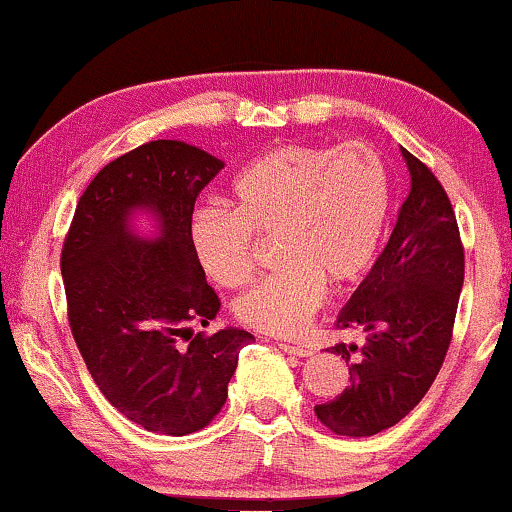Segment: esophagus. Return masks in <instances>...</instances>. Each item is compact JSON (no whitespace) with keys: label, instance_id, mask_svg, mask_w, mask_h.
Wrapping results in <instances>:
<instances>
[{"label":"esophagus","instance_id":"esophagus-1","mask_svg":"<svg viewBox=\"0 0 512 512\" xmlns=\"http://www.w3.org/2000/svg\"><path fill=\"white\" fill-rule=\"evenodd\" d=\"M282 351L289 353V356H301V358H308L313 353V349H308V346H301V344H292V342H277Z\"/></svg>","mask_w":512,"mask_h":512}]
</instances>
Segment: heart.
Wrapping results in <instances>:
<instances>
[{"label": "heart", "instance_id": "b5f03b06", "mask_svg": "<svg viewBox=\"0 0 512 512\" xmlns=\"http://www.w3.org/2000/svg\"><path fill=\"white\" fill-rule=\"evenodd\" d=\"M394 206L384 156L368 142L285 144L237 173L230 211L201 208L189 246L208 280L239 289L254 270V237H273L275 273L235 301V318L266 334H299L342 287L375 266Z\"/></svg>", "mask_w": 512, "mask_h": 512}]
</instances>
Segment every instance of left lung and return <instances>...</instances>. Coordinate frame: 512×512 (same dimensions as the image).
I'll return each mask as SVG.
<instances>
[{"instance_id":"obj_1","label":"left lung","mask_w":512,"mask_h":512,"mask_svg":"<svg viewBox=\"0 0 512 512\" xmlns=\"http://www.w3.org/2000/svg\"><path fill=\"white\" fill-rule=\"evenodd\" d=\"M410 170L389 244L339 313V330L363 344H334L349 365V387L315 406L327 430L372 437L389 430L422 401L439 375L453 337L465 251L449 194L437 175L401 149Z\"/></svg>"}]
</instances>
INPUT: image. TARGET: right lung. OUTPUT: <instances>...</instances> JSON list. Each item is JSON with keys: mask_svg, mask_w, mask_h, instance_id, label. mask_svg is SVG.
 I'll return each instance as SVG.
<instances>
[{"mask_svg": "<svg viewBox=\"0 0 512 512\" xmlns=\"http://www.w3.org/2000/svg\"><path fill=\"white\" fill-rule=\"evenodd\" d=\"M223 161L192 144L154 140L94 175L61 249L68 325L113 408L149 432L185 437L220 413L239 351L254 334L208 325L220 299L189 246L194 201ZM135 207L160 220V237L129 230Z\"/></svg>", "mask_w": 512, "mask_h": 512, "instance_id": "right-lung-1", "label": "right lung"}]
</instances>
